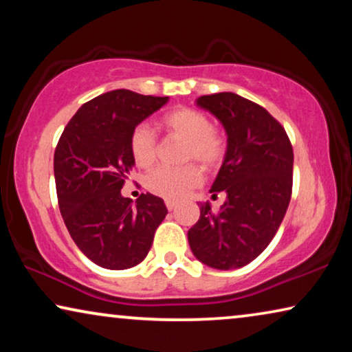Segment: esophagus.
<instances>
[{"label": "esophagus", "instance_id": "esophagus-1", "mask_svg": "<svg viewBox=\"0 0 352 352\" xmlns=\"http://www.w3.org/2000/svg\"><path fill=\"white\" fill-rule=\"evenodd\" d=\"M176 206H177V204H176V201H175V200H166V208H168V210H170V211H173V210H175V208H176Z\"/></svg>", "mask_w": 352, "mask_h": 352}]
</instances>
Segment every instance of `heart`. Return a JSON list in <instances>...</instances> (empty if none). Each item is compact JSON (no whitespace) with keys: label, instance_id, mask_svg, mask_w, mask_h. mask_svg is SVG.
I'll return each mask as SVG.
<instances>
[{"label":"heart","instance_id":"heart-1","mask_svg":"<svg viewBox=\"0 0 352 352\" xmlns=\"http://www.w3.org/2000/svg\"><path fill=\"white\" fill-rule=\"evenodd\" d=\"M160 126L166 133L186 141L184 158L195 160L205 168L219 165L226 153L223 134L211 128L210 118L204 112L190 107L175 109L165 113ZM129 151L138 166L148 168L157 158V141L147 124H138L129 136ZM201 182V173L195 165L182 168L160 166L146 177V187L152 194L168 200H179Z\"/></svg>","mask_w":352,"mask_h":352}]
</instances>
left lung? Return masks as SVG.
Returning a JSON list of instances; mask_svg holds the SVG:
<instances>
[{"label":"left lung","instance_id":"obj_1","mask_svg":"<svg viewBox=\"0 0 352 352\" xmlns=\"http://www.w3.org/2000/svg\"><path fill=\"white\" fill-rule=\"evenodd\" d=\"M228 134L224 160L210 192L226 195L219 213L199 204L200 218L187 239L194 256L229 271L259 256L280 228L292 197L293 148L282 124L261 105L234 93L201 96Z\"/></svg>","mask_w":352,"mask_h":352}]
</instances>
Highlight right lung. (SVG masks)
I'll list each match as a JSON object with an SVG mask.
<instances>
[{"label":"right lung","instance_id":"1","mask_svg":"<svg viewBox=\"0 0 352 352\" xmlns=\"http://www.w3.org/2000/svg\"><path fill=\"white\" fill-rule=\"evenodd\" d=\"M168 98L115 89L81 105L54 153L60 214L76 247L104 269L122 271L147 256L168 213L165 201L142 194L122 195L134 166L129 136Z\"/></svg>","mask_w":352,"mask_h":352}]
</instances>
